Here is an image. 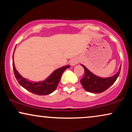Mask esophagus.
<instances>
[{
    "mask_svg": "<svg viewBox=\"0 0 132 132\" xmlns=\"http://www.w3.org/2000/svg\"><path fill=\"white\" fill-rule=\"evenodd\" d=\"M78 63V61L76 60V59H72L70 61V64L71 66H75L76 64Z\"/></svg>",
    "mask_w": 132,
    "mask_h": 132,
    "instance_id": "34e87169",
    "label": "esophagus"
}]
</instances>
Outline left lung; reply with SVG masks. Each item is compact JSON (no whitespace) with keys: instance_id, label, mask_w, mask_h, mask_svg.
<instances>
[{"instance_id":"left-lung-1","label":"left lung","mask_w":132,"mask_h":132,"mask_svg":"<svg viewBox=\"0 0 132 132\" xmlns=\"http://www.w3.org/2000/svg\"><path fill=\"white\" fill-rule=\"evenodd\" d=\"M81 66H83L85 72V74H84L82 78L81 79L82 86L87 92L92 93H101L109 88L116 82L120 72V68L119 72L113 76L107 78H102L92 74L82 64H81Z\"/></svg>"}]
</instances>
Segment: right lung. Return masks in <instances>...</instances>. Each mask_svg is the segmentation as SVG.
I'll return each instance as SVG.
<instances>
[{
	"label": "right lung",
	"instance_id": "add662e5",
	"mask_svg": "<svg viewBox=\"0 0 132 132\" xmlns=\"http://www.w3.org/2000/svg\"><path fill=\"white\" fill-rule=\"evenodd\" d=\"M12 64L15 76L19 84L28 91L31 92L34 94L39 95H48L52 93L56 89L63 72L66 69L70 67V66L67 65L59 68L54 71L45 81L37 82L29 81L28 80L23 78L16 70L13 61Z\"/></svg>",
	"mask_w": 132,
	"mask_h": 132
}]
</instances>
